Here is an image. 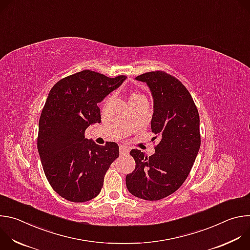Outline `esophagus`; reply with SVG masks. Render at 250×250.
<instances>
[{
	"label": "esophagus",
	"mask_w": 250,
	"mask_h": 250,
	"mask_svg": "<svg viewBox=\"0 0 250 250\" xmlns=\"http://www.w3.org/2000/svg\"><path fill=\"white\" fill-rule=\"evenodd\" d=\"M128 151H129V148H128L127 146H120V153H121L122 155L127 154Z\"/></svg>",
	"instance_id": "34e87169"
}]
</instances>
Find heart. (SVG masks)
<instances>
[{
  "label": "heart",
  "instance_id": "b5f03b06",
  "mask_svg": "<svg viewBox=\"0 0 250 250\" xmlns=\"http://www.w3.org/2000/svg\"><path fill=\"white\" fill-rule=\"evenodd\" d=\"M140 97H142V95H141V94H139V93H137V92H134V93H132V94L130 95V98H129V100H132V99H137V98H140Z\"/></svg>",
  "mask_w": 250,
  "mask_h": 250
}]
</instances>
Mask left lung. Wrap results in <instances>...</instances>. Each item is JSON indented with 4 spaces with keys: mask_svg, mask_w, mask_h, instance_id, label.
<instances>
[{
    "mask_svg": "<svg viewBox=\"0 0 250 250\" xmlns=\"http://www.w3.org/2000/svg\"><path fill=\"white\" fill-rule=\"evenodd\" d=\"M146 83L153 98L151 131L159 142L147 157L131 149L135 169L125 177L133 196L147 201L161 200L181 187L193 167L201 146L200 118L186 87L164 71H152L135 78Z\"/></svg>",
    "mask_w": 250,
    "mask_h": 250,
    "instance_id": "1",
    "label": "left lung"
}]
</instances>
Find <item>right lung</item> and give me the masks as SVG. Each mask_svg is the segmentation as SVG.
Wrapping results in <instances>:
<instances>
[{
  "instance_id": "1",
  "label": "right lung",
  "mask_w": 250,
  "mask_h": 250,
  "mask_svg": "<svg viewBox=\"0 0 250 250\" xmlns=\"http://www.w3.org/2000/svg\"><path fill=\"white\" fill-rule=\"evenodd\" d=\"M125 78L83 70L59 80L48 94L39 124L38 150L50 186L70 202L97 197L105 172L120 155L116 142L98 146L85 138V130L101 123L98 103Z\"/></svg>"
}]
</instances>
